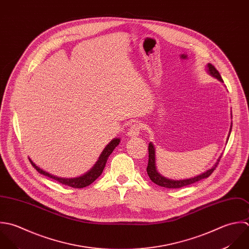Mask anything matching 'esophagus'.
Segmentation results:
<instances>
[{
	"mask_svg": "<svg viewBox=\"0 0 249 249\" xmlns=\"http://www.w3.org/2000/svg\"><path fill=\"white\" fill-rule=\"evenodd\" d=\"M140 131H141V126H140V124L134 123V124H132L130 125V127H129V129H128V131H127V136H128L129 138H135V137L139 136Z\"/></svg>",
	"mask_w": 249,
	"mask_h": 249,
	"instance_id": "1",
	"label": "esophagus"
}]
</instances>
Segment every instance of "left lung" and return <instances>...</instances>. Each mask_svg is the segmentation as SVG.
I'll use <instances>...</instances> for the list:
<instances>
[{"mask_svg":"<svg viewBox=\"0 0 249 249\" xmlns=\"http://www.w3.org/2000/svg\"><path fill=\"white\" fill-rule=\"evenodd\" d=\"M207 71L208 73L213 77L216 78L218 81H220L221 83H223V80L219 74V72L216 71V69L212 65V64H208L207 65ZM232 117V116H231ZM231 130H232V124L230 125V130H229V134L227 137V141L230 137L231 134ZM221 159V156L218 158L217 161L215 162V164L213 166L211 169L207 170L206 172L195 176L193 178H183V179H173V178H168L164 176H162L160 173H159L158 168H157V163H156V150H155V146L154 144L151 142L149 144V162H148V167H147V173L151 178V180L153 182H155L156 184L166 187V188H180L189 184H192L196 181H199L203 178H208L209 176H211V174L214 171V169L216 168L217 164L219 163V160Z\"/></svg>","mask_w":249,"mask_h":249,"instance_id":"left-lung-1","label":"left lung"}]
</instances>
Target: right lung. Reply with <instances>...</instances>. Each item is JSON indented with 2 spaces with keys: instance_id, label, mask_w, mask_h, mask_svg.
<instances>
[{
  "instance_id": "obj_1",
  "label": "right lung",
  "mask_w": 249,
  "mask_h": 249,
  "mask_svg": "<svg viewBox=\"0 0 249 249\" xmlns=\"http://www.w3.org/2000/svg\"><path fill=\"white\" fill-rule=\"evenodd\" d=\"M120 141H121L120 138H114L113 140H111V142L104 148V150L100 154L97 161L95 162L94 165L92 166V168H90L82 176L75 177V178H62V177L54 176V175L44 171L43 169L39 168L38 166H36L34 161H32L31 159H29V160H30L32 165L34 166L37 170V172H39L40 174L47 176L48 178H54L55 180L61 182L62 184H65V185H68L71 187H74V188H83V187L89 185L90 183H92L101 175L104 167L106 165L109 156L113 153L115 148L120 144Z\"/></svg>"
}]
</instances>
